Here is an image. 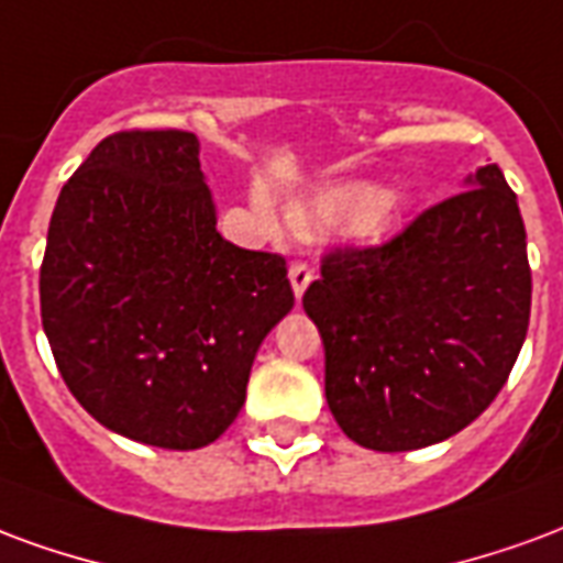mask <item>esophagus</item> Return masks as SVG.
I'll return each mask as SVG.
<instances>
[{
  "mask_svg": "<svg viewBox=\"0 0 563 563\" xmlns=\"http://www.w3.org/2000/svg\"><path fill=\"white\" fill-rule=\"evenodd\" d=\"M287 276H290V287H294V294H297V297H302V294H306V287H309V282L314 278V269H311L306 261H294Z\"/></svg>",
  "mask_w": 563,
  "mask_h": 563,
  "instance_id": "1",
  "label": "esophagus"
}]
</instances>
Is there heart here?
I'll return each mask as SVG.
<instances>
[{
    "label": "heart",
    "instance_id": "1",
    "mask_svg": "<svg viewBox=\"0 0 563 563\" xmlns=\"http://www.w3.org/2000/svg\"><path fill=\"white\" fill-rule=\"evenodd\" d=\"M254 207L261 212L266 224L276 221V207L273 197L266 191H254ZM294 219L299 224H311V221H323V224H347L356 228L360 233L377 236L387 228L389 221V203L384 200V191L368 183H342V186L318 188L314 195L299 200L294 207Z\"/></svg>",
    "mask_w": 563,
    "mask_h": 563
}]
</instances>
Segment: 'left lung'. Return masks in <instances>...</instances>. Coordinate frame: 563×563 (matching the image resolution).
I'll return each mask as SVG.
<instances>
[{
  "label": "left lung",
  "mask_w": 563,
  "mask_h": 563,
  "mask_svg": "<svg viewBox=\"0 0 563 563\" xmlns=\"http://www.w3.org/2000/svg\"><path fill=\"white\" fill-rule=\"evenodd\" d=\"M380 245L342 242L302 309L323 339V387L342 432L405 453L489 408L522 351L531 266L498 164Z\"/></svg>",
  "instance_id": "left-lung-1"
}]
</instances>
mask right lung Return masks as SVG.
Masks as SVG:
<instances>
[{"mask_svg": "<svg viewBox=\"0 0 563 563\" xmlns=\"http://www.w3.org/2000/svg\"><path fill=\"white\" fill-rule=\"evenodd\" d=\"M191 131H117L59 191L41 323L59 375L101 426L164 450L212 444L254 354L294 306L282 254L216 231Z\"/></svg>", "mask_w": 563, "mask_h": 563, "instance_id": "right-lung-1", "label": "right lung"}]
</instances>
